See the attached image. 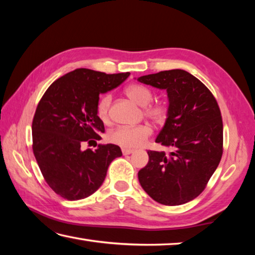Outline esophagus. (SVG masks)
<instances>
[{
  "label": "esophagus",
  "mask_w": 255,
  "mask_h": 255,
  "mask_svg": "<svg viewBox=\"0 0 255 255\" xmlns=\"http://www.w3.org/2000/svg\"><path fill=\"white\" fill-rule=\"evenodd\" d=\"M131 153H133V149H131V148H123V154L124 155H129Z\"/></svg>",
  "instance_id": "34e87169"
}]
</instances>
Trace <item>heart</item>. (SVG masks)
Listing matches in <instances>:
<instances>
[{"mask_svg": "<svg viewBox=\"0 0 255 255\" xmlns=\"http://www.w3.org/2000/svg\"><path fill=\"white\" fill-rule=\"evenodd\" d=\"M127 97L138 106L144 107L145 117L154 123L161 124L165 122L167 117V108L161 103H150L153 101V92L148 88L140 84L129 85L126 89ZM111 103L110 94H103L97 102V116L102 122L109 119V109ZM152 127L147 124L137 126H120L115 128L109 133L112 143L123 146L125 148H135L143 145L146 139L152 135Z\"/></svg>", "mask_w": 255, "mask_h": 255, "instance_id": "1", "label": "heart"}]
</instances>
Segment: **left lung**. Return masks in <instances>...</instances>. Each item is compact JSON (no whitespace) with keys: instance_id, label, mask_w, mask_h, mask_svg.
<instances>
[{"instance_id":"left-lung-1","label":"left lung","mask_w":255,"mask_h":255,"mask_svg":"<svg viewBox=\"0 0 255 255\" xmlns=\"http://www.w3.org/2000/svg\"><path fill=\"white\" fill-rule=\"evenodd\" d=\"M139 82L166 90L169 110L156 143L172 150H148L138 172L147 195L165 206H179L204 191L223 155L221 109L209 89L183 70L140 76Z\"/></svg>"}]
</instances>
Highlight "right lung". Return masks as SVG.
Returning a JSON list of instances; mask_svg holds the SVG:
<instances>
[{"label": "right lung", "mask_w": 255, "mask_h": 255, "mask_svg": "<svg viewBox=\"0 0 255 255\" xmlns=\"http://www.w3.org/2000/svg\"><path fill=\"white\" fill-rule=\"evenodd\" d=\"M129 73L106 74L77 68L51 84L32 120V150L47 184L67 200L91 196L101 187L108 167L122 149L114 144L83 150L101 139L105 125L97 116L99 94L117 88Z\"/></svg>", "instance_id": "add662e5"}]
</instances>
